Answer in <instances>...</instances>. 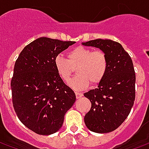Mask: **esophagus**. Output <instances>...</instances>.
<instances>
[{"instance_id":"34e87169","label":"esophagus","mask_w":149,"mask_h":149,"mask_svg":"<svg viewBox=\"0 0 149 149\" xmlns=\"http://www.w3.org/2000/svg\"><path fill=\"white\" fill-rule=\"evenodd\" d=\"M75 94H76V97H77V99H80L82 96H83V94L81 93H77V92H76L75 93Z\"/></svg>"}]
</instances>
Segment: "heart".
I'll list each match as a JSON object with an SVG mask.
<instances>
[{"mask_svg": "<svg viewBox=\"0 0 149 149\" xmlns=\"http://www.w3.org/2000/svg\"><path fill=\"white\" fill-rule=\"evenodd\" d=\"M54 66L59 77L68 82L77 68V76L69 85L76 90H82L88 86L89 82L96 85L103 80L109 68L106 53L101 50L93 51L88 48L79 46L67 53V59L57 55L54 58Z\"/></svg>", "mask_w": 149, "mask_h": 149, "instance_id": "obj_1", "label": "heart"}]
</instances>
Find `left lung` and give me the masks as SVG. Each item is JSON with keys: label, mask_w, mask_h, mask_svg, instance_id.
Listing matches in <instances>:
<instances>
[{"label": "left lung", "mask_w": 149, "mask_h": 149, "mask_svg": "<svg viewBox=\"0 0 149 149\" xmlns=\"http://www.w3.org/2000/svg\"><path fill=\"white\" fill-rule=\"evenodd\" d=\"M106 53L109 68L95 89L84 93L92 107L84 116L87 128L97 133L114 131L128 117L135 100L136 74L130 56L120 43L97 39L83 42Z\"/></svg>", "instance_id": "obj_1"}]
</instances>
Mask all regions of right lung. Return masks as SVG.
Instances as JSON below:
<instances>
[{
  "instance_id": "1",
  "label": "right lung",
  "mask_w": 149,
  "mask_h": 149,
  "mask_svg": "<svg viewBox=\"0 0 149 149\" xmlns=\"http://www.w3.org/2000/svg\"><path fill=\"white\" fill-rule=\"evenodd\" d=\"M74 41L40 37L21 51L11 81L13 104L21 123L40 135L61 128L76 95L56 71L54 58Z\"/></svg>"
}]
</instances>
